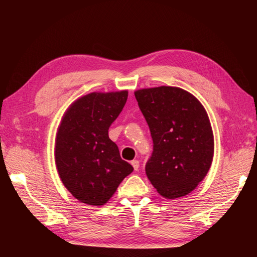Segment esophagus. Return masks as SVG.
Masks as SVG:
<instances>
[{
  "label": "esophagus",
  "mask_w": 257,
  "mask_h": 257,
  "mask_svg": "<svg viewBox=\"0 0 257 257\" xmlns=\"http://www.w3.org/2000/svg\"><path fill=\"white\" fill-rule=\"evenodd\" d=\"M132 165H133V167H134V169H135V171H137L138 169H139L140 163H139L138 160H133V161H132Z\"/></svg>",
  "instance_id": "obj_1"
}]
</instances>
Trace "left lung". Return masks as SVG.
I'll list each match as a JSON object with an SVG mask.
<instances>
[{"instance_id": "8db88e82", "label": "left lung", "mask_w": 257, "mask_h": 257, "mask_svg": "<svg viewBox=\"0 0 257 257\" xmlns=\"http://www.w3.org/2000/svg\"><path fill=\"white\" fill-rule=\"evenodd\" d=\"M135 96L154 141L147 177L167 199L189 194L209 172L214 154L204 107L179 87L139 89Z\"/></svg>"}]
</instances>
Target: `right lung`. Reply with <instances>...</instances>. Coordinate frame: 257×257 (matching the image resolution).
I'll return each mask as SVG.
<instances>
[{
    "mask_svg": "<svg viewBox=\"0 0 257 257\" xmlns=\"http://www.w3.org/2000/svg\"><path fill=\"white\" fill-rule=\"evenodd\" d=\"M127 98V90L90 92L75 100L62 118L55 141L56 168L63 184L83 203H107L134 171L108 136Z\"/></svg>",
    "mask_w": 257,
    "mask_h": 257,
    "instance_id": "add662e5",
    "label": "right lung"
}]
</instances>
